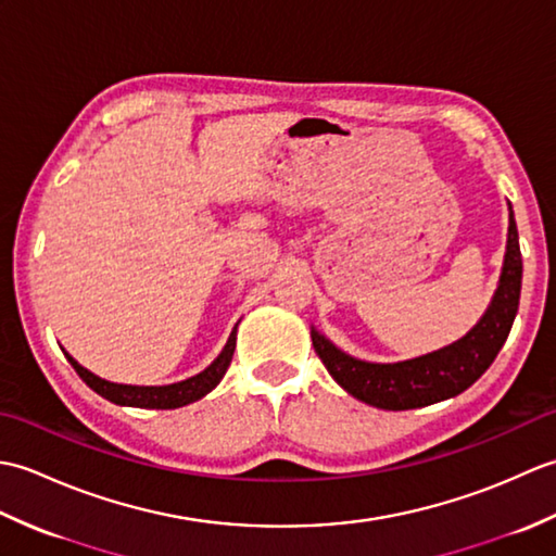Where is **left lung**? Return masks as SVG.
<instances>
[{"label":"left lung","instance_id":"obj_1","mask_svg":"<svg viewBox=\"0 0 556 556\" xmlns=\"http://www.w3.org/2000/svg\"><path fill=\"white\" fill-rule=\"evenodd\" d=\"M523 260L518 248V229L509 203V233H506V253L497 291L482 313L454 344L425 353L418 358L399 363H370L353 358L334 346L325 334L311 327L315 353L325 363L334 382L351 396L365 401L375 408L408 410L437 404V401L458 396L485 372L497 358L506 337L511 332L514 317L521 299Z\"/></svg>","mask_w":556,"mask_h":556}]
</instances>
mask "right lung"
<instances>
[{
	"label": "right lung",
	"mask_w": 556,
	"mask_h": 556,
	"mask_svg": "<svg viewBox=\"0 0 556 556\" xmlns=\"http://www.w3.org/2000/svg\"><path fill=\"white\" fill-rule=\"evenodd\" d=\"M233 349H236V327L231 329V334L224 344L219 356L212 361L203 372H198L188 380L174 382V384H157V387H143V384H119V382H110L102 380L96 372H90L83 368V365L68 356L64 351V356L68 358V363L74 365V370L78 372V377L86 382L92 392H98L100 396H104L108 401L116 406H134V408H157V410H167V408H181L193 404V401L203 399L205 394H210L212 389L219 384V380L227 372L229 363L233 358Z\"/></svg>",
	"instance_id": "add662e5"
}]
</instances>
